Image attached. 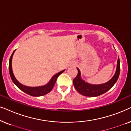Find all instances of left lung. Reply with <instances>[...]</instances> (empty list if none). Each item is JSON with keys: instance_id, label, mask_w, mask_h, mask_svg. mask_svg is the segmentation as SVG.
Here are the masks:
<instances>
[{"instance_id": "obj_1", "label": "left lung", "mask_w": 131, "mask_h": 131, "mask_svg": "<svg viewBox=\"0 0 131 131\" xmlns=\"http://www.w3.org/2000/svg\"><path fill=\"white\" fill-rule=\"evenodd\" d=\"M77 69L78 71V74L76 78L73 79V85L76 91L82 95L86 96H91V97L97 96L107 92L109 89L113 86V85L117 82L120 74V70H121L120 60L119 58H118L117 69H116L115 74L108 82L104 84L91 85V84L86 83L80 77V71L78 68Z\"/></svg>"}]
</instances>
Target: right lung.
I'll return each instance as SVG.
<instances>
[{
    "mask_svg": "<svg viewBox=\"0 0 131 131\" xmlns=\"http://www.w3.org/2000/svg\"><path fill=\"white\" fill-rule=\"evenodd\" d=\"M14 52H15V51L13 52V53H12V54L11 55V56H10V59H9V71L10 78H11L12 82L15 84V85L17 86L18 88L20 90L23 91V92L25 93H26L27 94L33 96H43L51 92V90L53 88V87L54 86L55 83H56L57 79V78H58V77L60 76L61 73H63L64 70L60 71V72H59L57 73V74L54 75L47 85L43 86H39V87L26 86H24L22 85V84H21L17 79H16L15 76H14V75L13 74V72H12V56H13L14 55Z\"/></svg>",
    "mask_w": 131,
    "mask_h": 131,
    "instance_id": "1",
    "label": "right lung"
}]
</instances>
